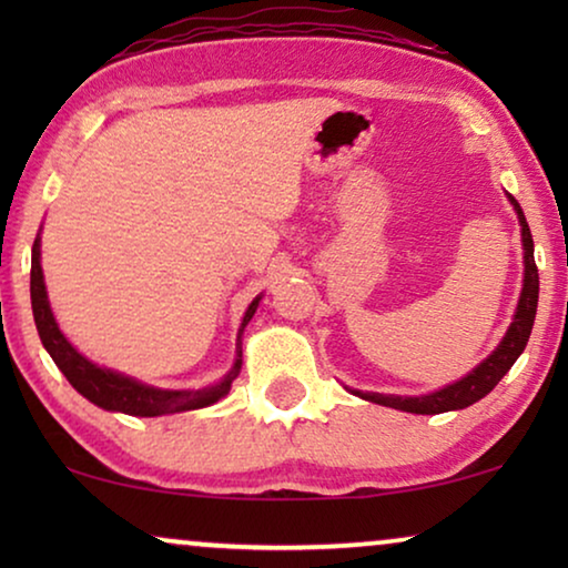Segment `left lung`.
<instances>
[{
  "instance_id": "obj_1",
  "label": "left lung",
  "mask_w": 568,
  "mask_h": 568,
  "mask_svg": "<svg viewBox=\"0 0 568 568\" xmlns=\"http://www.w3.org/2000/svg\"><path fill=\"white\" fill-rule=\"evenodd\" d=\"M511 204H515L519 224H523L525 284H523V294H519L515 323L509 325L507 336H504L499 348H496V352L488 356L486 362H480L468 377H463L460 383L442 387V390L432 393V395H418V398H400V395H379V393H362V390H354V395H359V398L369 400V403H379V406L408 410V414L434 416V414H445V410L468 408L476 400L484 398V395L491 393L496 385H499V379L511 369V364L517 362V356L525 352L527 338H530V331H532V323H535V313H538V290H540L538 266H535V255H532L530 227H527L523 209H519L515 199H511Z\"/></svg>"
}]
</instances>
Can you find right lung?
I'll return each instance as SVG.
<instances>
[{"label":"right lung","mask_w":568,"mask_h":568,"mask_svg":"<svg viewBox=\"0 0 568 568\" xmlns=\"http://www.w3.org/2000/svg\"><path fill=\"white\" fill-rule=\"evenodd\" d=\"M30 302H33L36 328H38V336L43 341L45 352L51 354V359L57 362V367L61 372H64V377L72 383L77 393H82L90 403H95V406L105 410H121V414H129V416H165V414H178V410L206 408L212 406V403L222 400L224 395L230 393L232 379L237 377L240 364H243L237 352V362L230 375L224 377L220 385L204 387V390H160V387L142 385L136 383V379L123 377L119 372L103 369L98 367V364H92L90 359H84V356L64 338V333L59 331L57 321H53L49 297H45L43 271H41V237H36L33 261H30ZM258 302L261 297H255L251 302L240 331H243L247 321L253 317Z\"/></svg>","instance_id":"1"}]
</instances>
